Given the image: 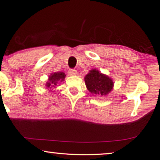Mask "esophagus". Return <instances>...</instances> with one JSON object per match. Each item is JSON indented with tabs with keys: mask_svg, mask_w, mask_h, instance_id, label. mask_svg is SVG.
<instances>
[{
	"mask_svg": "<svg viewBox=\"0 0 160 160\" xmlns=\"http://www.w3.org/2000/svg\"><path fill=\"white\" fill-rule=\"evenodd\" d=\"M77 73H78V72L75 69L70 68L68 70V74L70 75H77Z\"/></svg>",
	"mask_w": 160,
	"mask_h": 160,
	"instance_id": "esophagus-1",
	"label": "esophagus"
}]
</instances>
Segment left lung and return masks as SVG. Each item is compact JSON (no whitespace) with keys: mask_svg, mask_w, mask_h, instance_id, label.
I'll list each match as a JSON object with an SVG mask.
<instances>
[{"mask_svg":"<svg viewBox=\"0 0 160 160\" xmlns=\"http://www.w3.org/2000/svg\"><path fill=\"white\" fill-rule=\"evenodd\" d=\"M85 85L92 94L106 95L113 89L112 80L95 69L91 70L85 78Z\"/></svg>","mask_w":160,"mask_h":160,"instance_id":"obj_1","label":"left lung"}]
</instances>
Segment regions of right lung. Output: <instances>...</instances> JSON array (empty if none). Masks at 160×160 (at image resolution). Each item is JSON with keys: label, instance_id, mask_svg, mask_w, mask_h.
<instances>
[{"label": "right lung", "instance_id": "obj_1", "mask_svg": "<svg viewBox=\"0 0 160 160\" xmlns=\"http://www.w3.org/2000/svg\"><path fill=\"white\" fill-rule=\"evenodd\" d=\"M65 78H66V75L63 72H54L49 76L48 82L47 83L46 86L47 87V88H55L59 82H62L64 80Z\"/></svg>", "mask_w": 160, "mask_h": 160}]
</instances>
